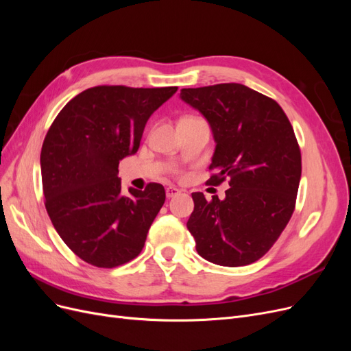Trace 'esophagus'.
<instances>
[{"instance_id":"34e87169","label":"esophagus","mask_w":351,"mask_h":351,"mask_svg":"<svg viewBox=\"0 0 351 351\" xmlns=\"http://www.w3.org/2000/svg\"><path fill=\"white\" fill-rule=\"evenodd\" d=\"M180 193V190L178 189H176V187H173V186H169V187H167L165 189V195H167V197L169 199V197H174V196H177Z\"/></svg>"}]
</instances>
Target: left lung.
<instances>
[{"instance_id":"left-lung-1","label":"left lung","mask_w":351,"mask_h":351,"mask_svg":"<svg viewBox=\"0 0 351 351\" xmlns=\"http://www.w3.org/2000/svg\"><path fill=\"white\" fill-rule=\"evenodd\" d=\"M215 139L209 182L228 178L224 199L192 193L187 228L202 258L221 267L261 259L278 240L295 206L302 155L293 127L274 99L240 83L182 89Z\"/></svg>"}]
</instances>
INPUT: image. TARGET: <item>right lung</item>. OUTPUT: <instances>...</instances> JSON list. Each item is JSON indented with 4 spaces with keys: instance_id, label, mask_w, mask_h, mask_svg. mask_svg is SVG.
Listing matches in <instances>:
<instances>
[{
    "instance_id": "1",
    "label": "right lung",
    "mask_w": 351,
    "mask_h": 351,
    "mask_svg": "<svg viewBox=\"0 0 351 351\" xmlns=\"http://www.w3.org/2000/svg\"><path fill=\"white\" fill-rule=\"evenodd\" d=\"M177 92L95 86L76 95L51 124L40 151L42 189L52 226L74 254L98 268L130 262L165 202L162 184L121 192L119 164L141 146L149 117Z\"/></svg>"
}]
</instances>
